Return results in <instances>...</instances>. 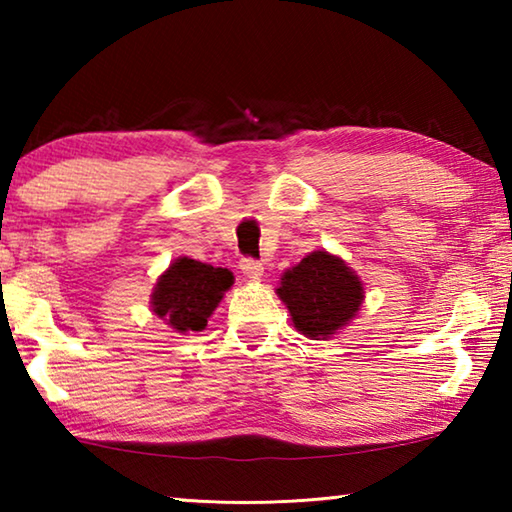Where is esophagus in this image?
Returning a JSON list of instances; mask_svg holds the SVG:
<instances>
[{
	"label": "esophagus",
	"mask_w": 512,
	"mask_h": 512,
	"mask_svg": "<svg viewBox=\"0 0 512 512\" xmlns=\"http://www.w3.org/2000/svg\"><path fill=\"white\" fill-rule=\"evenodd\" d=\"M239 268H241V273L250 277V280H259V277H262V273H264V264L259 262V259H253V257L241 259Z\"/></svg>",
	"instance_id": "obj_1"
}]
</instances>
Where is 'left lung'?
I'll return each mask as SVG.
<instances>
[{
  "mask_svg": "<svg viewBox=\"0 0 512 512\" xmlns=\"http://www.w3.org/2000/svg\"><path fill=\"white\" fill-rule=\"evenodd\" d=\"M277 296L309 339H327L357 316L363 287L343 259L316 250L282 275Z\"/></svg>",
  "mask_w": 512,
  "mask_h": 512,
  "instance_id": "8db88e82",
  "label": "left lung"
}]
</instances>
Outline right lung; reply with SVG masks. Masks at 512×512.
<instances>
[{
	"label": "right lung",
	"instance_id": "1",
	"mask_svg": "<svg viewBox=\"0 0 512 512\" xmlns=\"http://www.w3.org/2000/svg\"><path fill=\"white\" fill-rule=\"evenodd\" d=\"M230 287L228 268L180 257L155 284L153 311L178 332H201Z\"/></svg>",
	"mask_w": 512,
	"mask_h": 512
}]
</instances>
